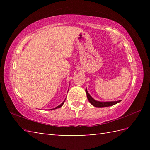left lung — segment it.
Listing matches in <instances>:
<instances>
[{"label":"left lung","mask_w":150,"mask_h":150,"mask_svg":"<svg viewBox=\"0 0 150 150\" xmlns=\"http://www.w3.org/2000/svg\"><path fill=\"white\" fill-rule=\"evenodd\" d=\"M86 95H87V97L89 102L93 105L95 107H97V108H103V107H108V106H113V105L116 104L117 103H119L120 100H118V101H113V102H99V101H97L94 100L93 98H92L90 95L88 93V92L87 91L86 89Z\"/></svg>","instance_id":"1"}]
</instances>
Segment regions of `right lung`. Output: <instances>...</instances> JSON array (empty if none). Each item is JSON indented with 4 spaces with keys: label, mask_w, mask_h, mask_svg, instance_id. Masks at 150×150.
<instances>
[{
    "label": "right lung",
    "mask_w": 150,
    "mask_h": 150,
    "mask_svg": "<svg viewBox=\"0 0 150 150\" xmlns=\"http://www.w3.org/2000/svg\"><path fill=\"white\" fill-rule=\"evenodd\" d=\"M65 100H66V99H65ZM64 101H65V100H64ZM64 102H63V103H62L61 104H60V105H59V106H57L56 108H53V109H52V110H55V109H57V108H60V107H61V106H62V105H63V104H64Z\"/></svg>",
    "instance_id": "obj_1"
}]
</instances>
